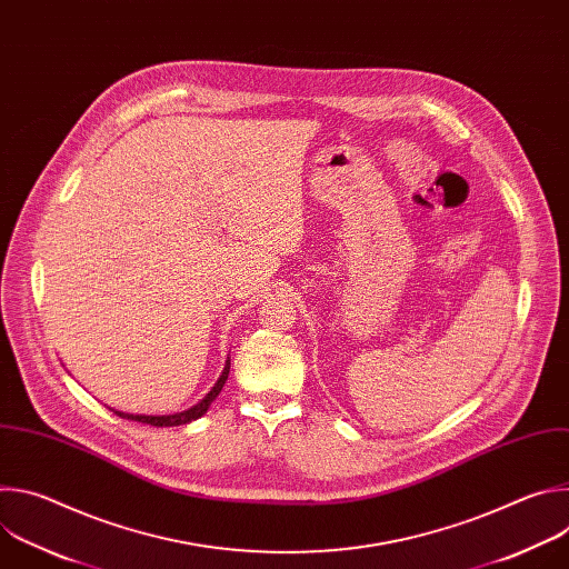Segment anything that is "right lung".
I'll return each mask as SVG.
<instances>
[{"mask_svg": "<svg viewBox=\"0 0 569 569\" xmlns=\"http://www.w3.org/2000/svg\"><path fill=\"white\" fill-rule=\"evenodd\" d=\"M227 376H229V360H227V365H224V369H222V376L218 378V382L213 385V389L200 400V402H196L191 410H184V412H178V415H164V417H141V415H123V412H114L117 417H121V419H130V421H139V423H148V426H154V428H173V426H184V423H191V421H196V419H200L207 410H209V405L216 400V396L220 393V389H222V385H224V380H227Z\"/></svg>", "mask_w": 569, "mask_h": 569, "instance_id": "add662e5", "label": "right lung"}]
</instances>
